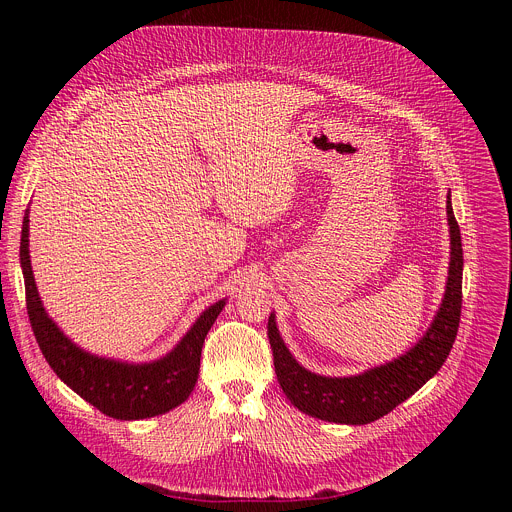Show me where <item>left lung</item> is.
Wrapping results in <instances>:
<instances>
[{
	"label": "left lung",
	"mask_w": 512,
	"mask_h": 512,
	"mask_svg": "<svg viewBox=\"0 0 512 512\" xmlns=\"http://www.w3.org/2000/svg\"><path fill=\"white\" fill-rule=\"evenodd\" d=\"M450 267L440 308L425 334L401 356L350 377L316 375L294 358L285 346L275 314L267 322L277 381L302 413L344 425H364L381 419L415 391H419L446 362L458 334L462 314V237L448 192Z\"/></svg>",
	"instance_id": "left-lung-1"
}]
</instances>
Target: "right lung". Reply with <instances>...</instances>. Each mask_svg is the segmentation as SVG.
<instances>
[{
  "label": "right lung",
  "mask_w": 512,
  "mask_h": 512,
  "mask_svg": "<svg viewBox=\"0 0 512 512\" xmlns=\"http://www.w3.org/2000/svg\"><path fill=\"white\" fill-rule=\"evenodd\" d=\"M30 208L20 241V265L26 285V306L38 346L58 379L101 413L133 421L148 419L184 403L198 381L204 338L223 312L227 298L208 306L180 342L150 362H127L93 354L72 342L48 316L30 263Z\"/></svg>",
  "instance_id": "1"
}]
</instances>
